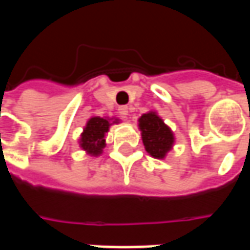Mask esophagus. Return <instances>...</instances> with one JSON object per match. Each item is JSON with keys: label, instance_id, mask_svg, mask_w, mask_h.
Segmentation results:
<instances>
[{"label": "esophagus", "instance_id": "1", "mask_svg": "<svg viewBox=\"0 0 250 250\" xmlns=\"http://www.w3.org/2000/svg\"><path fill=\"white\" fill-rule=\"evenodd\" d=\"M118 111H119V115L122 118H125V115L128 114V107L127 105H120Z\"/></svg>", "mask_w": 250, "mask_h": 250}]
</instances>
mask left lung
<instances>
[{
	"instance_id": "left-lung-1",
	"label": "left lung",
	"mask_w": 250,
	"mask_h": 250,
	"mask_svg": "<svg viewBox=\"0 0 250 250\" xmlns=\"http://www.w3.org/2000/svg\"><path fill=\"white\" fill-rule=\"evenodd\" d=\"M139 127L146 151L158 159L165 158L166 152L173 146L174 136L171 130L154 112L142 115L139 119Z\"/></svg>"
}]
</instances>
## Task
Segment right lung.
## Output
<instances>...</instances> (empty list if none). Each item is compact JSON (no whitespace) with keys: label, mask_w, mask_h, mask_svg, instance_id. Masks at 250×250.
<instances>
[{"label":"right lung","mask_w":250,"mask_h":250,"mask_svg":"<svg viewBox=\"0 0 250 250\" xmlns=\"http://www.w3.org/2000/svg\"><path fill=\"white\" fill-rule=\"evenodd\" d=\"M108 127L109 123L107 119L99 118V116L91 118L84 128V132L82 134L80 145L83 148L92 155H99L105 146L104 135L108 131Z\"/></svg>","instance_id":"right-lung-1"}]
</instances>
